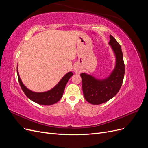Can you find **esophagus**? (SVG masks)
Segmentation results:
<instances>
[{
  "instance_id": "obj_1",
  "label": "esophagus",
  "mask_w": 148,
  "mask_h": 148,
  "mask_svg": "<svg viewBox=\"0 0 148 148\" xmlns=\"http://www.w3.org/2000/svg\"><path fill=\"white\" fill-rule=\"evenodd\" d=\"M73 70L76 73H80L82 72V69L78 65H75L73 66Z\"/></svg>"
}]
</instances>
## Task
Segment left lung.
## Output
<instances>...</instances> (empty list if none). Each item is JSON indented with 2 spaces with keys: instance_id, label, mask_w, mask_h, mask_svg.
I'll return each instance as SVG.
<instances>
[{
  "instance_id": "left-lung-1",
  "label": "left lung",
  "mask_w": 148,
  "mask_h": 148,
  "mask_svg": "<svg viewBox=\"0 0 148 148\" xmlns=\"http://www.w3.org/2000/svg\"><path fill=\"white\" fill-rule=\"evenodd\" d=\"M109 44L116 59L115 68L109 77L99 79L84 73L80 74L84 97L94 105L101 104L114 97L119 91L124 78L125 64L120 45L112 35Z\"/></svg>"
}]
</instances>
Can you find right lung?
Returning <instances> with one entry per match:
<instances>
[{"label": "right lung", "instance_id": "right-lung-1", "mask_svg": "<svg viewBox=\"0 0 148 148\" xmlns=\"http://www.w3.org/2000/svg\"><path fill=\"white\" fill-rule=\"evenodd\" d=\"M17 75L18 82L22 90L25 94L29 99L32 101L41 105H52L56 104V102L59 101L63 95L64 89L66 84L68 82L69 79L73 75L72 72L67 73L64 77L62 78L60 81L58 83V84L53 87L51 90L42 92H36L29 90V89L26 88L23 83H22L21 80L20 78L18 71L17 69Z\"/></svg>", "mask_w": 148, "mask_h": 148}]
</instances>
